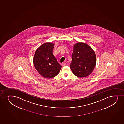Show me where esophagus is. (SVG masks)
I'll use <instances>...</instances> for the list:
<instances>
[{"label":"esophagus","mask_w":124,"mask_h":124,"mask_svg":"<svg viewBox=\"0 0 124 124\" xmlns=\"http://www.w3.org/2000/svg\"><path fill=\"white\" fill-rule=\"evenodd\" d=\"M61 65L62 66H64L66 65V63H64L62 64Z\"/></svg>","instance_id":"34e87169"}]
</instances>
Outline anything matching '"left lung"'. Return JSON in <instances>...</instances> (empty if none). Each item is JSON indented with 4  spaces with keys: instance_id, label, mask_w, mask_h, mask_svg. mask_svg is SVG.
<instances>
[{
    "instance_id": "8db88e82",
    "label": "left lung",
    "mask_w": 124,
    "mask_h": 124,
    "mask_svg": "<svg viewBox=\"0 0 124 124\" xmlns=\"http://www.w3.org/2000/svg\"><path fill=\"white\" fill-rule=\"evenodd\" d=\"M96 63L95 53L88 45L78 42L74 45L70 67L75 75L81 78L88 76L94 70Z\"/></svg>"
}]
</instances>
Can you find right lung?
<instances>
[{
	"mask_svg": "<svg viewBox=\"0 0 124 124\" xmlns=\"http://www.w3.org/2000/svg\"><path fill=\"white\" fill-rule=\"evenodd\" d=\"M54 46L53 43H44L37 49L34 54V67L39 74L45 78L55 77L62 67L53 54Z\"/></svg>",
	"mask_w": 124,
	"mask_h": 124,
	"instance_id": "add662e5",
	"label": "right lung"
}]
</instances>
